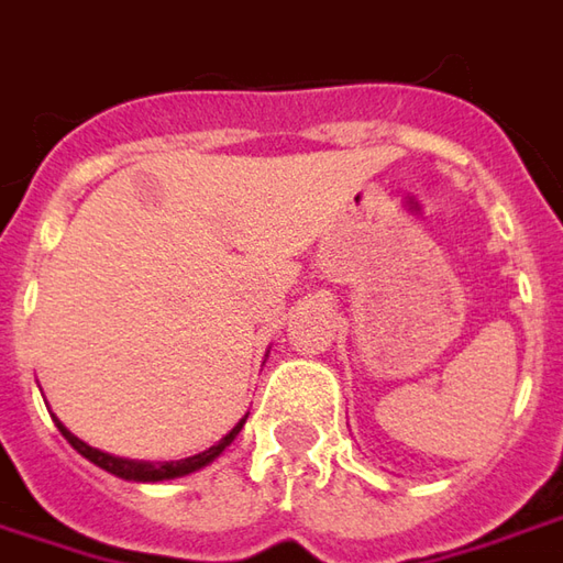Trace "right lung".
<instances>
[{
  "label": "right lung",
  "instance_id": "1",
  "mask_svg": "<svg viewBox=\"0 0 563 563\" xmlns=\"http://www.w3.org/2000/svg\"><path fill=\"white\" fill-rule=\"evenodd\" d=\"M55 426H58V432L68 439V444L75 448L80 457H87L90 464H97L99 470H106V473H112V476H119V479H128V483H163V479H178V476H187V473H197V470H203L209 466L222 451H225L228 444L238 439V432L244 429V422H234V429L222 435L219 442L212 444V448H206L200 454H194V457H185V461H163V464H153V461H128V457H115V454H106V451H99V448H90L87 442H80L75 432L65 426V422L53 417Z\"/></svg>",
  "mask_w": 563,
  "mask_h": 563
}]
</instances>
